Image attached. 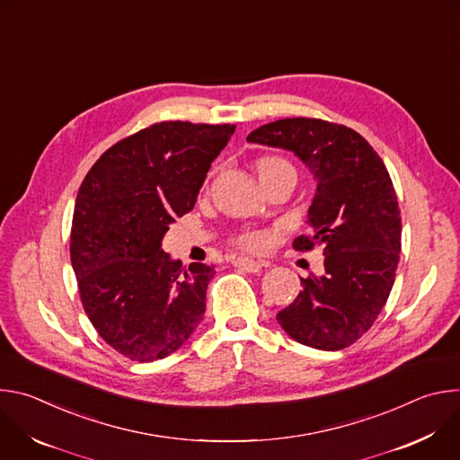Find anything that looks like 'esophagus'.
<instances>
[{
	"instance_id": "34e87169",
	"label": "esophagus",
	"mask_w": 460,
	"mask_h": 460,
	"mask_svg": "<svg viewBox=\"0 0 460 460\" xmlns=\"http://www.w3.org/2000/svg\"><path fill=\"white\" fill-rule=\"evenodd\" d=\"M233 266L234 268H240L247 273H258L261 270V264L258 260H252V258H245V256H240L236 260H233Z\"/></svg>"
}]
</instances>
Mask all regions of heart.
<instances>
[{
	"label": "heart",
	"mask_w": 460,
	"mask_h": 460,
	"mask_svg": "<svg viewBox=\"0 0 460 460\" xmlns=\"http://www.w3.org/2000/svg\"><path fill=\"white\" fill-rule=\"evenodd\" d=\"M256 169H258V176L271 174V172H277V171H293L291 164L286 158H282V156H264V158H260L258 164H256ZM209 176H213V172ZM234 242L240 247L252 251V249H260L261 245H264V236H261L260 233L251 231V233H243V234L236 236Z\"/></svg>",
	"instance_id": "obj_1"
}]
</instances>
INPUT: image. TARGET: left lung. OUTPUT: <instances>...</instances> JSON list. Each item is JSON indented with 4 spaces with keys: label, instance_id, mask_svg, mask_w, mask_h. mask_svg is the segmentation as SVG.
Returning a JSON list of instances; mask_svg holds the SVG:
<instances>
[{
    "label": "left lung",
    "instance_id": "8db88e82",
    "mask_svg": "<svg viewBox=\"0 0 460 460\" xmlns=\"http://www.w3.org/2000/svg\"><path fill=\"white\" fill-rule=\"evenodd\" d=\"M247 142L293 151L316 180L309 234L293 247L322 245L323 275L300 279L304 289L277 320L304 346L344 349L373 325L395 282L402 224L389 172L357 130L316 118L266 123Z\"/></svg>",
    "mask_w": 460,
    "mask_h": 460
}]
</instances>
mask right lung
<instances>
[{
  "label": "right lung",
  "instance_id": "add662e5",
  "mask_svg": "<svg viewBox=\"0 0 460 460\" xmlns=\"http://www.w3.org/2000/svg\"><path fill=\"white\" fill-rule=\"evenodd\" d=\"M233 133L229 123H155L107 149L80 185L71 231L80 298L98 335L130 360L165 358L204 318L215 266L185 270L162 240L192 211Z\"/></svg>",
  "mask_w": 460,
  "mask_h": 460
}]
</instances>
